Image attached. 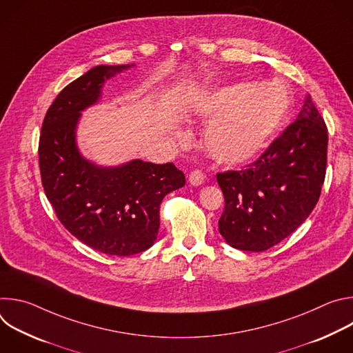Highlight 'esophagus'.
<instances>
[{
	"mask_svg": "<svg viewBox=\"0 0 353 353\" xmlns=\"http://www.w3.org/2000/svg\"><path fill=\"white\" fill-rule=\"evenodd\" d=\"M188 183L194 187H198L204 183V173L201 170H192L190 174H188Z\"/></svg>",
	"mask_w": 353,
	"mask_h": 353,
	"instance_id": "esophagus-1",
	"label": "esophagus"
}]
</instances>
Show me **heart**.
I'll list each match as a JSON object with an SVG mask.
<instances>
[{
    "mask_svg": "<svg viewBox=\"0 0 353 353\" xmlns=\"http://www.w3.org/2000/svg\"><path fill=\"white\" fill-rule=\"evenodd\" d=\"M290 112L286 89L274 83L221 86L199 100L195 113L210 123L204 143L218 163L253 162L268 146Z\"/></svg>",
    "mask_w": 353,
    "mask_h": 353,
    "instance_id": "1",
    "label": "heart"
}]
</instances>
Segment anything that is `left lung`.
Masks as SVG:
<instances>
[{"label": "left lung", "instance_id": "left-lung-1", "mask_svg": "<svg viewBox=\"0 0 353 353\" xmlns=\"http://www.w3.org/2000/svg\"><path fill=\"white\" fill-rule=\"evenodd\" d=\"M327 127L306 94L296 121L260 159L216 174L225 196L219 233L233 248L268 250L292 234L314 210L325 179Z\"/></svg>", "mask_w": 353, "mask_h": 353}]
</instances>
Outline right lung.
Here are the masks:
<instances>
[{"label":"right lung","instance_id":"right-lung-1","mask_svg":"<svg viewBox=\"0 0 353 353\" xmlns=\"http://www.w3.org/2000/svg\"><path fill=\"white\" fill-rule=\"evenodd\" d=\"M132 67L96 65L65 86L46 113L39 141L43 188L60 222L90 248L120 257L154 245L162 199L185 183L173 163L102 166L81 154L82 112L97 105L108 79Z\"/></svg>","mask_w":353,"mask_h":353}]
</instances>
